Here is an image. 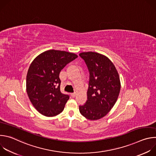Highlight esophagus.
Wrapping results in <instances>:
<instances>
[{"label":"esophagus","mask_w":156,"mask_h":156,"mask_svg":"<svg viewBox=\"0 0 156 156\" xmlns=\"http://www.w3.org/2000/svg\"><path fill=\"white\" fill-rule=\"evenodd\" d=\"M71 96H72V98H75V97L76 96V93H72V94H71Z\"/></svg>","instance_id":"esophagus-1"}]
</instances>
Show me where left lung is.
I'll list each match as a JSON object with an SVG mask.
<instances>
[{"mask_svg": "<svg viewBox=\"0 0 156 156\" xmlns=\"http://www.w3.org/2000/svg\"><path fill=\"white\" fill-rule=\"evenodd\" d=\"M90 72L87 99L79 106L81 114L91 120L106 115L115 105L120 91V81L114 63L106 56L94 52L80 53Z\"/></svg>", "mask_w": 156, "mask_h": 156, "instance_id": "obj_1", "label": "left lung"}]
</instances>
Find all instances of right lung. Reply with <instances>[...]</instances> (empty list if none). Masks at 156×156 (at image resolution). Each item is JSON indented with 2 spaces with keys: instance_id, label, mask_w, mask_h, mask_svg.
I'll return each mask as SVG.
<instances>
[{
  "instance_id": "1",
  "label": "right lung",
  "mask_w": 156,
  "mask_h": 156,
  "mask_svg": "<svg viewBox=\"0 0 156 156\" xmlns=\"http://www.w3.org/2000/svg\"><path fill=\"white\" fill-rule=\"evenodd\" d=\"M78 57L75 54L49 50L37 56L27 76V92L34 108L42 115L54 117L61 113L69 96L60 92V71Z\"/></svg>"
}]
</instances>
